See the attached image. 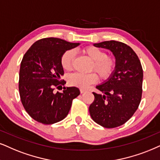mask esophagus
<instances>
[{
	"instance_id": "obj_1",
	"label": "esophagus",
	"mask_w": 160,
	"mask_h": 160,
	"mask_svg": "<svg viewBox=\"0 0 160 160\" xmlns=\"http://www.w3.org/2000/svg\"><path fill=\"white\" fill-rule=\"evenodd\" d=\"M80 93H81V94H82V93H84V92H86V90L84 89V88H80Z\"/></svg>"
}]
</instances>
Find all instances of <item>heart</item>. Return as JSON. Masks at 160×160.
<instances>
[{"instance_id":"1","label":"heart","mask_w":160,"mask_h":160,"mask_svg":"<svg viewBox=\"0 0 160 160\" xmlns=\"http://www.w3.org/2000/svg\"><path fill=\"white\" fill-rule=\"evenodd\" d=\"M83 52L93 62L92 69L94 70L102 80L108 79L114 73L116 62L112 57L107 56L104 51L96 46H87L83 49ZM74 50H67L62 54L60 58V65L65 71H70L74 59ZM98 78L96 74L74 73L68 76V82L71 86L86 88L89 85L98 81Z\"/></svg>"}]
</instances>
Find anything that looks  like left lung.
<instances>
[{
    "mask_svg": "<svg viewBox=\"0 0 160 160\" xmlns=\"http://www.w3.org/2000/svg\"><path fill=\"white\" fill-rule=\"evenodd\" d=\"M108 49L115 58L114 73L96 88L103 94L94 95L89 106L92 120L107 128H116L126 122L140 103L143 72L137 54L126 44L115 40L94 43Z\"/></svg>",
    "mask_w": 160,
    "mask_h": 160,
    "instance_id": "obj_1",
    "label": "left lung"
}]
</instances>
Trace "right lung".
<instances>
[{
  "label": "right lung",
  "mask_w": 160,
  "mask_h": 160,
  "mask_svg": "<svg viewBox=\"0 0 160 160\" xmlns=\"http://www.w3.org/2000/svg\"><path fill=\"white\" fill-rule=\"evenodd\" d=\"M80 45L56 38L40 39L24 54L19 74V92L22 104L29 116L46 125L54 124L67 116L72 100L80 94L77 87H66L54 92L66 83L60 58L67 50Z\"/></svg>",
  "instance_id": "add662e5"
}]
</instances>
